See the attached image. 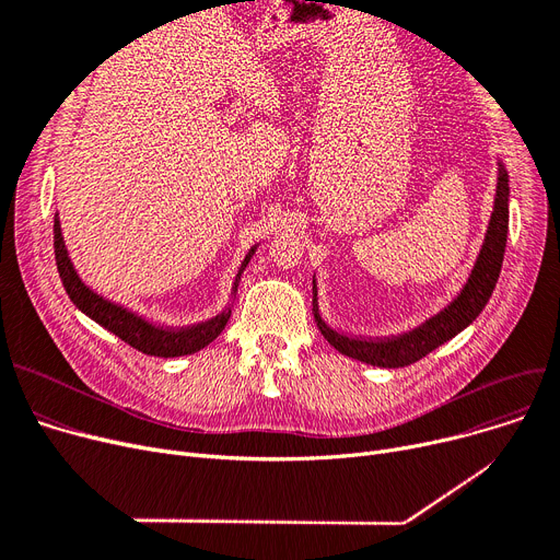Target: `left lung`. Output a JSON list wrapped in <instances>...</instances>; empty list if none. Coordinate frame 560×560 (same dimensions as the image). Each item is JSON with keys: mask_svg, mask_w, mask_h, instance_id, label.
Segmentation results:
<instances>
[{"mask_svg": "<svg viewBox=\"0 0 560 560\" xmlns=\"http://www.w3.org/2000/svg\"><path fill=\"white\" fill-rule=\"evenodd\" d=\"M497 165H499V174H497L494 206H492V215H490L486 238L477 256L475 268L469 272L456 300L440 313H435L433 317H429L427 322H422V325L416 327L413 331H406L393 338H376V340L351 338V336L338 334L319 315L317 283L313 279V315L317 322V329L329 340L331 347L340 351V354L368 365H376V368H406L427 357L435 347L452 340L456 334H460L467 325H472V322L479 317V313L483 311V306L492 295L499 272H502L506 235H509V190H511L509 172L502 163Z\"/></svg>", "mask_w": 560, "mask_h": 560, "instance_id": "1", "label": "left lung"}]
</instances>
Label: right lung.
Here are the masks:
<instances>
[{
    "label": "right lung",
    "instance_id": "1",
    "mask_svg": "<svg viewBox=\"0 0 560 560\" xmlns=\"http://www.w3.org/2000/svg\"><path fill=\"white\" fill-rule=\"evenodd\" d=\"M256 247H252L245 256V260L241 262V270L235 275L233 281V290L231 298L238 290V281L243 270L247 268V262L252 260ZM54 254H56V268L58 275H61L63 288L68 292V298L72 300V304L85 313L91 319H95L97 325H102L104 329H108L110 334H115L120 340H125L127 345H131L133 349L142 351L147 357H161V359H174V357H188L195 354V351L203 349L206 345H211L222 329L226 327V322L231 317V304L215 317L199 322V325L192 327H182V329H172V327H161L154 325V322L144 319L142 315L104 300L102 295H97L95 290L88 288L81 277L77 275L74 265L70 260L66 241H63V231H61V220H58V213L54 215Z\"/></svg>",
    "mask_w": 560,
    "mask_h": 560
}]
</instances>
